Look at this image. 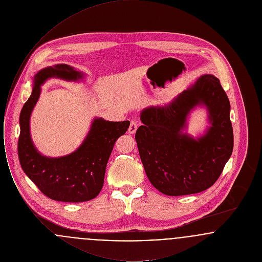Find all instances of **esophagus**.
I'll return each mask as SVG.
<instances>
[{"label":"esophagus","instance_id":"esophagus-1","mask_svg":"<svg viewBox=\"0 0 262 262\" xmlns=\"http://www.w3.org/2000/svg\"><path fill=\"white\" fill-rule=\"evenodd\" d=\"M137 122H136V121H132V122H130V125H129V127H128V134L134 135V134L137 132Z\"/></svg>","mask_w":262,"mask_h":262}]
</instances>
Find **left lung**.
Segmentation results:
<instances>
[{"label":"left lung","mask_w":262,"mask_h":262,"mask_svg":"<svg viewBox=\"0 0 262 262\" xmlns=\"http://www.w3.org/2000/svg\"><path fill=\"white\" fill-rule=\"evenodd\" d=\"M199 105L207 109L211 125L194 139L184 130L188 116ZM230 109L228 96L213 75H201L164 106L143 109V125L137 128L136 140L152 186L171 196L198 193L213 186L234 147Z\"/></svg>","instance_id":"1"}]
</instances>
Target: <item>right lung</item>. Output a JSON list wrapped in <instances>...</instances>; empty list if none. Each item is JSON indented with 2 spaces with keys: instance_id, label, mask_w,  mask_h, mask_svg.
<instances>
[{
  "instance_id": "1",
  "label": "right lung",
  "mask_w": 262,
  "mask_h": 262,
  "mask_svg": "<svg viewBox=\"0 0 262 262\" xmlns=\"http://www.w3.org/2000/svg\"><path fill=\"white\" fill-rule=\"evenodd\" d=\"M83 76V73L64 63L40 70L34 75L32 93L19 116L17 152L20 166L46 196L57 201L83 202L99 194L114 144L129 126V121L110 122L94 118L88 136L73 153L47 157L38 151L30 136V116L39 99L41 85L51 77L78 81Z\"/></svg>"
}]
</instances>
